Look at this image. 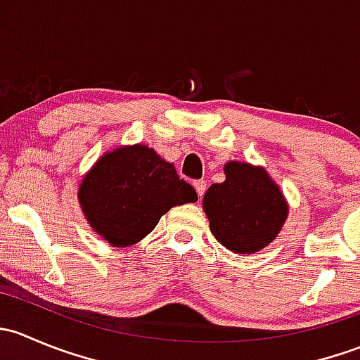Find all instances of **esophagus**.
Returning a JSON list of instances; mask_svg holds the SVG:
<instances>
[{"label":"esophagus","instance_id":"obj_1","mask_svg":"<svg viewBox=\"0 0 360 360\" xmlns=\"http://www.w3.org/2000/svg\"><path fill=\"white\" fill-rule=\"evenodd\" d=\"M193 188H195V191H197V195L198 197H203V193H205V190H207V183L203 179H200V181H195L193 183Z\"/></svg>","mask_w":360,"mask_h":360}]
</instances>
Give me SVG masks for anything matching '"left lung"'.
Wrapping results in <instances>:
<instances>
[{
  "label": "left lung",
  "mask_w": 360,
  "mask_h": 360,
  "mask_svg": "<svg viewBox=\"0 0 360 360\" xmlns=\"http://www.w3.org/2000/svg\"><path fill=\"white\" fill-rule=\"evenodd\" d=\"M224 176L223 183H214L203 195L210 231L231 252H257L281 233L288 200L263 167L231 160L224 163Z\"/></svg>",
  "instance_id": "left-lung-1"
}]
</instances>
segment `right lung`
<instances>
[{"mask_svg": "<svg viewBox=\"0 0 360 360\" xmlns=\"http://www.w3.org/2000/svg\"><path fill=\"white\" fill-rule=\"evenodd\" d=\"M197 200V191L179 179L174 163L146 144L104 153L78 188L86 223L112 248L137 244L172 207Z\"/></svg>", "mask_w": 360, "mask_h": 360, "instance_id": "add662e5", "label": "right lung"}]
</instances>
